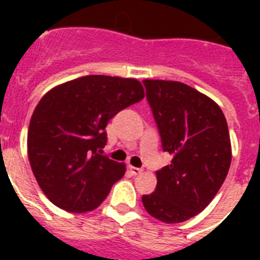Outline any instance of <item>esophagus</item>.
I'll return each mask as SVG.
<instances>
[{
	"label": "esophagus",
	"instance_id": "esophagus-1",
	"mask_svg": "<svg viewBox=\"0 0 260 260\" xmlns=\"http://www.w3.org/2000/svg\"><path fill=\"white\" fill-rule=\"evenodd\" d=\"M128 169H129V171H131V174H132V175H139V174L143 173L142 169H139V167L129 166V167H128Z\"/></svg>",
	"mask_w": 260,
	"mask_h": 260
}]
</instances>
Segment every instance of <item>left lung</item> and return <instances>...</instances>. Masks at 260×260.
Here are the masks:
<instances>
[{
	"label": "left lung",
	"mask_w": 260,
	"mask_h": 260,
	"mask_svg": "<svg viewBox=\"0 0 260 260\" xmlns=\"http://www.w3.org/2000/svg\"><path fill=\"white\" fill-rule=\"evenodd\" d=\"M143 82L163 150L173 156L169 166L156 171L155 191L143 196V205L159 221H186L209 205L228 174V124L220 106L189 85L163 79Z\"/></svg>",
	"instance_id": "1"
}]
</instances>
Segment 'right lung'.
<instances>
[{
	"instance_id": "add662e5",
	"label": "right lung",
	"mask_w": 260,
	"mask_h": 260,
	"mask_svg": "<svg viewBox=\"0 0 260 260\" xmlns=\"http://www.w3.org/2000/svg\"><path fill=\"white\" fill-rule=\"evenodd\" d=\"M144 98L135 78L86 75L48 90L28 128V159L40 189L54 205L71 213L95 209L125 174L102 150L106 124Z\"/></svg>"
}]
</instances>
